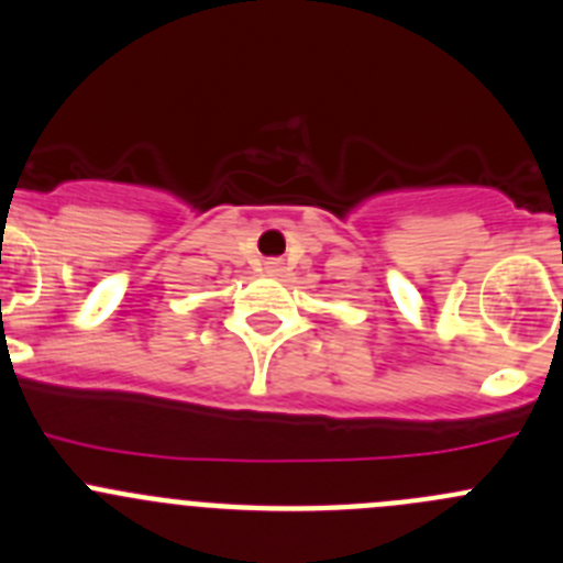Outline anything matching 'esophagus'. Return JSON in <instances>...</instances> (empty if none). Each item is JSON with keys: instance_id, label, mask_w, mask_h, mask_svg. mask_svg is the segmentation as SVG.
Segmentation results:
<instances>
[{"instance_id": "obj_1", "label": "esophagus", "mask_w": 563, "mask_h": 563, "mask_svg": "<svg viewBox=\"0 0 563 563\" xmlns=\"http://www.w3.org/2000/svg\"><path fill=\"white\" fill-rule=\"evenodd\" d=\"M264 272H266V275H280V272H283V261H277V258L264 261Z\"/></svg>"}]
</instances>
